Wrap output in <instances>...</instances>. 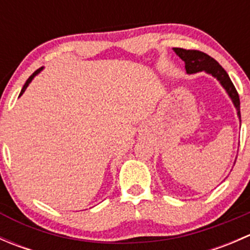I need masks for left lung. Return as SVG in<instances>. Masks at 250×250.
Listing matches in <instances>:
<instances>
[{"mask_svg":"<svg viewBox=\"0 0 250 250\" xmlns=\"http://www.w3.org/2000/svg\"><path fill=\"white\" fill-rule=\"evenodd\" d=\"M174 52L176 53L179 58L185 62V69L188 75L197 74V72L204 71L206 74L211 75L214 78L219 81L224 89L226 90L230 99L232 100L234 107L237 110V116H238L239 121H241V111H239V97L237 93L236 88H234L232 81L229 77L228 72L223 69L220 64L209 57L206 53L200 52V50H192V49H183V48H173Z\"/></svg>","mask_w":250,"mask_h":250,"instance_id":"8db88e82","label":"left lung"}]
</instances>
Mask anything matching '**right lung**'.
I'll return each mask as SVG.
<instances>
[{"label":"right lung","mask_w":250,"mask_h":250,"mask_svg":"<svg viewBox=\"0 0 250 250\" xmlns=\"http://www.w3.org/2000/svg\"><path fill=\"white\" fill-rule=\"evenodd\" d=\"M42 70H43V67H40V69H39V70H36V71H35V72H34V74H32V75H31V76H30L29 78H27V81H26V82H25L24 87H22L21 92H20L19 97H21V95H22V93H24V92H25V90H26L27 85H29V84H30V83H31V81H32V80H34V77H35V76H37V75H39V74H40V72H41V71H42Z\"/></svg>","instance_id":"obj_1"}]
</instances>
